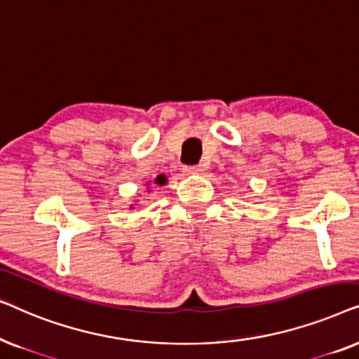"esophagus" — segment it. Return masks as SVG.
<instances>
[{
    "mask_svg": "<svg viewBox=\"0 0 359 359\" xmlns=\"http://www.w3.org/2000/svg\"><path fill=\"white\" fill-rule=\"evenodd\" d=\"M183 171L188 175H196V173H203V166L201 165H184Z\"/></svg>",
    "mask_w": 359,
    "mask_h": 359,
    "instance_id": "obj_1",
    "label": "esophagus"
}]
</instances>
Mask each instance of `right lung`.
Masks as SVG:
<instances>
[{"label":"right lung","instance_id":"obj_1","mask_svg":"<svg viewBox=\"0 0 359 359\" xmlns=\"http://www.w3.org/2000/svg\"><path fill=\"white\" fill-rule=\"evenodd\" d=\"M155 183H156V184H160V186H163V184L166 183V176H165V175H160V176H156Z\"/></svg>","mask_w":359,"mask_h":359}]
</instances>
